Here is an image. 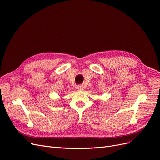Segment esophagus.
Segmentation results:
<instances>
[{"mask_svg": "<svg viewBox=\"0 0 160 160\" xmlns=\"http://www.w3.org/2000/svg\"><path fill=\"white\" fill-rule=\"evenodd\" d=\"M77 91H83V86H81V85H78V86H77Z\"/></svg>", "mask_w": 160, "mask_h": 160, "instance_id": "esophagus-1", "label": "esophagus"}]
</instances>
